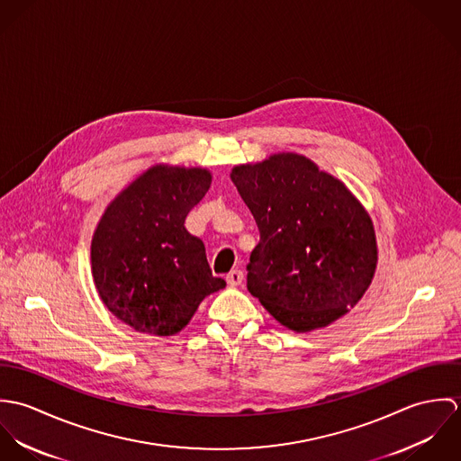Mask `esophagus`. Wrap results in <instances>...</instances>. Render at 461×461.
I'll list each match as a JSON object with an SVG mask.
<instances>
[{"instance_id":"1","label":"esophagus","mask_w":461,"mask_h":461,"mask_svg":"<svg viewBox=\"0 0 461 461\" xmlns=\"http://www.w3.org/2000/svg\"><path fill=\"white\" fill-rule=\"evenodd\" d=\"M243 282V271L241 269H232L229 275H227V284L230 287H236Z\"/></svg>"}]
</instances>
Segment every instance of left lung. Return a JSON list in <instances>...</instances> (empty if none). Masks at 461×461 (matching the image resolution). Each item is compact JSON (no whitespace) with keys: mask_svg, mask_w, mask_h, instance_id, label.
Returning a JSON list of instances; mask_svg holds the SVG:
<instances>
[{"mask_svg":"<svg viewBox=\"0 0 461 461\" xmlns=\"http://www.w3.org/2000/svg\"><path fill=\"white\" fill-rule=\"evenodd\" d=\"M230 179L259 227L247 287L294 331L323 329L364 296L378 263L369 212L333 176L294 152L238 165Z\"/></svg>","mask_w":461,"mask_h":461,"instance_id":"8db88e82","label":"left lung"}]
</instances>
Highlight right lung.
I'll list each match as a JSON object with an SVG mask.
<instances>
[{"label": "right lung", "instance_id": "add662e5", "mask_svg": "<svg viewBox=\"0 0 461 461\" xmlns=\"http://www.w3.org/2000/svg\"><path fill=\"white\" fill-rule=\"evenodd\" d=\"M211 186V172L154 165L110 202L92 238L97 293L136 331L168 337L200 302L225 287L212 276L202 240L185 220Z\"/></svg>", "mask_w": 461, "mask_h": 461}]
</instances>
